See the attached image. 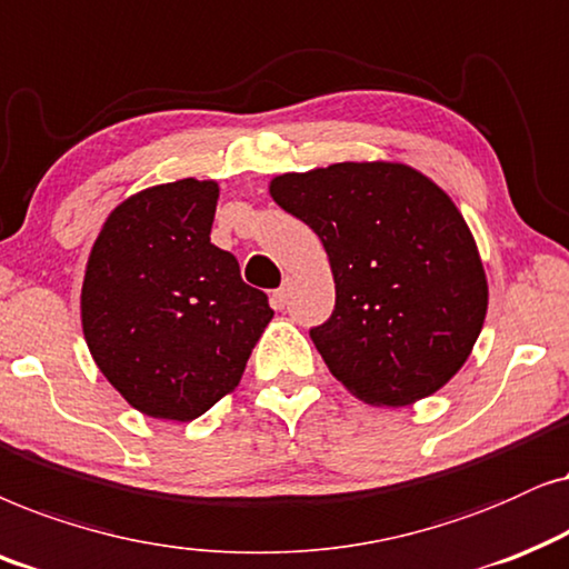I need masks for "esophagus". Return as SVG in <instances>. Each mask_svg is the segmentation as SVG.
Listing matches in <instances>:
<instances>
[{
    "label": "esophagus",
    "mask_w": 569,
    "mask_h": 569,
    "mask_svg": "<svg viewBox=\"0 0 569 569\" xmlns=\"http://www.w3.org/2000/svg\"><path fill=\"white\" fill-rule=\"evenodd\" d=\"M289 280H286V283L283 286H280V289L276 291V293H272V301H276V307L278 309H283L286 307V301H289Z\"/></svg>",
    "instance_id": "esophagus-1"
}]
</instances>
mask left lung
Wrapping results in <instances>:
<instances>
[{
	"instance_id": "8db88e82",
	"label": "left lung",
	"mask_w": 569,
	"mask_h": 569,
	"mask_svg": "<svg viewBox=\"0 0 569 569\" xmlns=\"http://www.w3.org/2000/svg\"><path fill=\"white\" fill-rule=\"evenodd\" d=\"M270 194L328 252L336 309L309 336L332 377L372 406H411L448 385L489 305L456 202L411 166L388 161L283 173Z\"/></svg>"
}]
</instances>
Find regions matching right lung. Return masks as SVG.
<instances>
[{
	"instance_id": "right-lung-1",
	"label": "right lung",
	"mask_w": 569,
	"mask_h": 569,
	"mask_svg": "<svg viewBox=\"0 0 569 569\" xmlns=\"http://www.w3.org/2000/svg\"><path fill=\"white\" fill-rule=\"evenodd\" d=\"M216 181L148 187L111 210L82 280V332L106 380L153 419L192 421L244 375L272 309L210 244Z\"/></svg>"
}]
</instances>
